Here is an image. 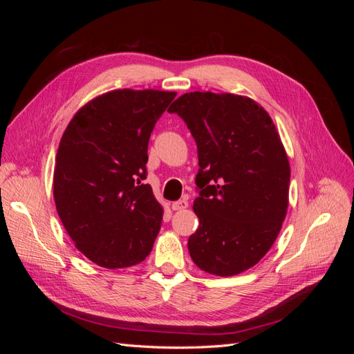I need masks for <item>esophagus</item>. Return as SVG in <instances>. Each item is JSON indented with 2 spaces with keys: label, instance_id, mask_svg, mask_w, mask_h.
Wrapping results in <instances>:
<instances>
[{
  "label": "esophagus",
  "instance_id": "34e87169",
  "mask_svg": "<svg viewBox=\"0 0 354 354\" xmlns=\"http://www.w3.org/2000/svg\"><path fill=\"white\" fill-rule=\"evenodd\" d=\"M187 207H189V202H187V199H180V201H176V202H173V205H171V208H173L174 211L186 209Z\"/></svg>",
  "mask_w": 354,
  "mask_h": 354
}]
</instances>
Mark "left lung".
Returning <instances> with one entry per match:
<instances>
[{
	"mask_svg": "<svg viewBox=\"0 0 354 354\" xmlns=\"http://www.w3.org/2000/svg\"><path fill=\"white\" fill-rule=\"evenodd\" d=\"M168 112L198 147L192 260L217 276L248 270L272 248L288 209L291 168L272 118L250 97L211 91L180 95Z\"/></svg>",
	"mask_w": 354,
	"mask_h": 354,
	"instance_id": "1",
	"label": "left lung"
}]
</instances>
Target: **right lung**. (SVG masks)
<instances>
[{
    "instance_id": "obj_1",
    "label": "right lung",
    "mask_w": 354,
    "mask_h": 354,
    "mask_svg": "<svg viewBox=\"0 0 354 354\" xmlns=\"http://www.w3.org/2000/svg\"><path fill=\"white\" fill-rule=\"evenodd\" d=\"M174 91L113 90L73 115L56 155L53 195L77 250L104 269L151 254L164 209L147 176V145Z\"/></svg>"
}]
</instances>
